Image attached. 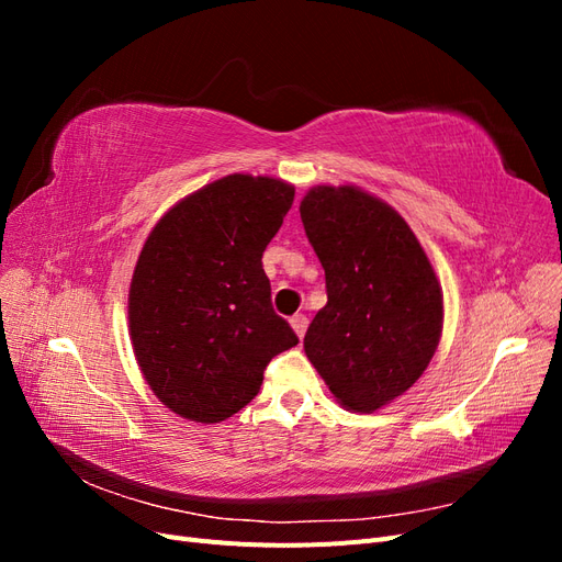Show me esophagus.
Returning a JSON list of instances; mask_svg holds the SVG:
<instances>
[{
  "label": "esophagus",
  "mask_w": 562,
  "mask_h": 562,
  "mask_svg": "<svg viewBox=\"0 0 562 562\" xmlns=\"http://www.w3.org/2000/svg\"><path fill=\"white\" fill-rule=\"evenodd\" d=\"M291 326H293V330H295V335L302 339L304 337V333H307V326H310V318L304 316V314H295L293 318H291Z\"/></svg>",
  "instance_id": "1"
}]
</instances>
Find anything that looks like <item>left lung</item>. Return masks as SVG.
Returning <instances> with one entry per match:
<instances>
[{
    "mask_svg": "<svg viewBox=\"0 0 562 562\" xmlns=\"http://www.w3.org/2000/svg\"><path fill=\"white\" fill-rule=\"evenodd\" d=\"M300 217L328 291L304 353L339 403L372 413L427 370L443 330V291L405 220L361 187L316 184Z\"/></svg>",
    "mask_w": 562,
    "mask_h": 562,
    "instance_id": "1",
    "label": "left lung"
}]
</instances>
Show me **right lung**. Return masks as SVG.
Listing matches in <instances>:
<instances>
[{
	"label": "right lung",
	"mask_w": 562,
	"mask_h": 562,
	"mask_svg": "<svg viewBox=\"0 0 562 562\" xmlns=\"http://www.w3.org/2000/svg\"><path fill=\"white\" fill-rule=\"evenodd\" d=\"M293 199L283 180L234 173L178 201L149 232L128 328L149 389L176 415L215 424L239 413L267 363L297 345L262 269Z\"/></svg>",
	"instance_id": "right-lung-1"
}]
</instances>
